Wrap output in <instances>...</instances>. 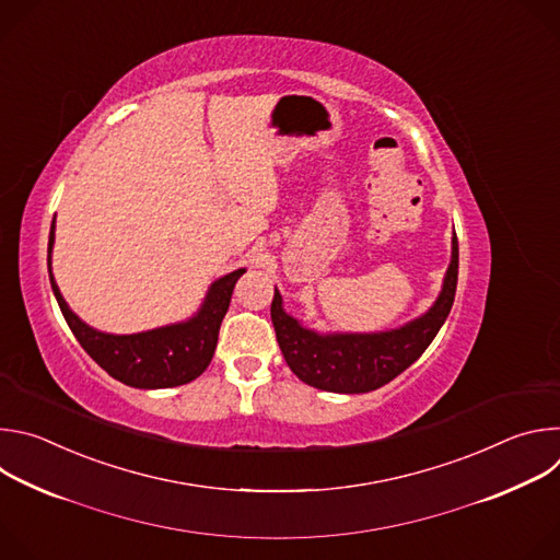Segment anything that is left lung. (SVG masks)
Here are the masks:
<instances>
[{"label":"left lung","instance_id":"8db88e82","mask_svg":"<svg viewBox=\"0 0 560 560\" xmlns=\"http://www.w3.org/2000/svg\"><path fill=\"white\" fill-rule=\"evenodd\" d=\"M458 279V242L452 236V259L443 288L432 307L415 322L385 332H332L318 335L301 326L283 310V299L275 288L272 326L279 348L290 370L307 385L339 392H372L408 370L432 343L452 310Z\"/></svg>","mask_w":560,"mask_h":560}]
</instances>
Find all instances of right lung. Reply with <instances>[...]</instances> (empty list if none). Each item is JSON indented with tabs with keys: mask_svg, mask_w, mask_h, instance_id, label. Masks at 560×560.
Returning a JSON list of instances; mask_svg holds the SVG:
<instances>
[{
	"mask_svg": "<svg viewBox=\"0 0 560 560\" xmlns=\"http://www.w3.org/2000/svg\"><path fill=\"white\" fill-rule=\"evenodd\" d=\"M52 244L55 219L48 236V275L55 299L74 339L113 378L139 389L177 387L195 381L210 365L234 283L246 272V268H238L217 279L210 285L199 312L190 316L188 322L137 335H108L86 326L63 301L50 270Z\"/></svg>",
	"mask_w": 560,
	"mask_h": 560,
	"instance_id": "right-lung-1",
	"label": "right lung"
}]
</instances>
